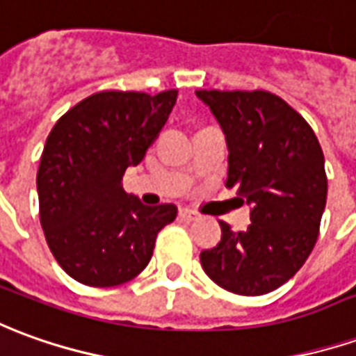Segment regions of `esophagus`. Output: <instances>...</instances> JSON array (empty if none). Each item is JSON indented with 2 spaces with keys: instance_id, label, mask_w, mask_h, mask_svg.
<instances>
[{
  "instance_id": "34e87169",
  "label": "esophagus",
  "mask_w": 356,
  "mask_h": 356,
  "mask_svg": "<svg viewBox=\"0 0 356 356\" xmlns=\"http://www.w3.org/2000/svg\"><path fill=\"white\" fill-rule=\"evenodd\" d=\"M179 218L185 221H195V220H198V213H196L195 210L183 208V210H179Z\"/></svg>"
}]
</instances>
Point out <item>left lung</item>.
Instances as JSON below:
<instances>
[{"label": "left lung", "mask_w": 356, "mask_h": 356, "mask_svg": "<svg viewBox=\"0 0 356 356\" xmlns=\"http://www.w3.org/2000/svg\"><path fill=\"white\" fill-rule=\"evenodd\" d=\"M225 133V185L252 204L247 231L220 221L221 241L200 252L213 283L237 295H264L291 280L316 245L325 208L324 152L289 104L266 90H196Z\"/></svg>", "instance_id": "1"}]
</instances>
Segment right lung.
Segmentation results:
<instances>
[{
  "instance_id": "1",
  "label": "right lung",
  "mask_w": 356,
  "mask_h": 356,
  "mask_svg": "<svg viewBox=\"0 0 356 356\" xmlns=\"http://www.w3.org/2000/svg\"><path fill=\"white\" fill-rule=\"evenodd\" d=\"M177 90L92 94L59 118L40 158V223L51 254L90 287L131 282L148 266L173 204L144 206L121 185L158 138Z\"/></svg>"
}]
</instances>
